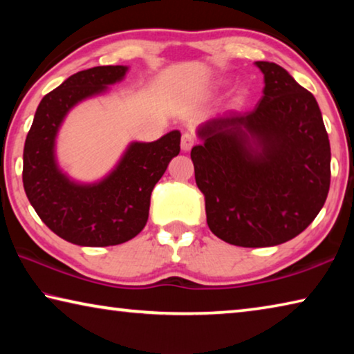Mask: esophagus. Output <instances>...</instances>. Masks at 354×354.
Listing matches in <instances>:
<instances>
[{"label":"esophagus","mask_w":354,"mask_h":354,"mask_svg":"<svg viewBox=\"0 0 354 354\" xmlns=\"http://www.w3.org/2000/svg\"><path fill=\"white\" fill-rule=\"evenodd\" d=\"M194 143H195V137H194V134H190V133H184L183 134V139H181V148H183V151H189V149L194 147Z\"/></svg>","instance_id":"34e87169"}]
</instances>
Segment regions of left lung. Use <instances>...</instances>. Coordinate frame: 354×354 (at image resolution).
I'll list each match as a JSON object with an SVG mask.
<instances>
[{"instance_id": "obj_1", "label": "left lung", "mask_w": 354, "mask_h": 354, "mask_svg": "<svg viewBox=\"0 0 354 354\" xmlns=\"http://www.w3.org/2000/svg\"><path fill=\"white\" fill-rule=\"evenodd\" d=\"M262 98L196 129L195 181L207 226L237 247H273L313 223L328 196L331 148L314 95L278 64L257 61Z\"/></svg>"}]
</instances>
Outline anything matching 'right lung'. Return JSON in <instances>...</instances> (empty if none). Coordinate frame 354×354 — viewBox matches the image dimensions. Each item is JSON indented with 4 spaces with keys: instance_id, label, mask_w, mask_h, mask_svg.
I'll return each instance as SVG.
<instances>
[{
    "instance_id": "1",
    "label": "right lung",
    "mask_w": 354,
    "mask_h": 354,
    "mask_svg": "<svg viewBox=\"0 0 354 354\" xmlns=\"http://www.w3.org/2000/svg\"><path fill=\"white\" fill-rule=\"evenodd\" d=\"M128 70L103 65L67 77L41 98L25 142L23 185L29 203L55 234L81 247H109L139 234L154 185L181 149L178 129L154 142H131L115 167L95 183L75 181L59 167L56 139L65 117L123 81Z\"/></svg>"
}]
</instances>
